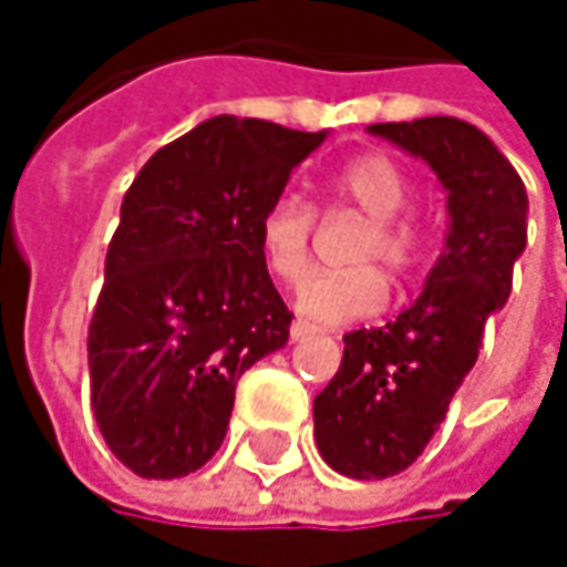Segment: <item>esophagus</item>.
Wrapping results in <instances>:
<instances>
[{"label": "esophagus", "mask_w": 567, "mask_h": 567, "mask_svg": "<svg viewBox=\"0 0 567 567\" xmlns=\"http://www.w3.org/2000/svg\"><path fill=\"white\" fill-rule=\"evenodd\" d=\"M318 328L315 324H308V321H291V328H288V338L291 341H305V338H311Z\"/></svg>", "instance_id": "esophagus-1"}]
</instances>
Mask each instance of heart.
I'll return each mask as SVG.
<instances>
[{
  "label": "heart",
  "instance_id": "obj_1",
  "mask_svg": "<svg viewBox=\"0 0 567 567\" xmlns=\"http://www.w3.org/2000/svg\"><path fill=\"white\" fill-rule=\"evenodd\" d=\"M328 189L334 203L351 206L371 219V229L361 239L358 259H381L388 269L403 272L420 249V233L410 216H403L410 203V179L384 154H361L328 176ZM315 233V209L285 193L272 199L256 226V243L266 269L282 279L295 282L301 269L308 266ZM388 301V282L374 266L358 269H315L295 288V308L298 315L321 321V324H348L371 318Z\"/></svg>",
  "mask_w": 567,
  "mask_h": 567
}]
</instances>
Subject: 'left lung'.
<instances>
[{
	"label": "left lung",
	"instance_id": "left-lung-1",
	"mask_svg": "<svg viewBox=\"0 0 567 567\" xmlns=\"http://www.w3.org/2000/svg\"><path fill=\"white\" fill-rule=\"evenodd\" d=\"M368 134L436 173L450 213L416 301L384 328L344 334L341 368L315 396L321 460L351 480H388L433 440L480 358L489 315L509 301L528 196L499 147L460 117L371 124Z\"/></svg>",
	"mask_w": 567,
	"mask_h": 567
}]
</instances>
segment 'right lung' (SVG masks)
<instances>
[{"instance_id":"1","label":"right lung","mask_w":567,"mask_h":567,"mask_svg":"<svg viewBox=\"0 0 567 567\" xmlns=\"http://www.w3.org/2000/svg\"><path fill=\"white\" fill-rule=\"evenodd\" d=\"M324 137L219 114L161 147L124 193L87 368L101 436L137 476L199 470L226 436L243 371L285 348L291 315L256 226Z\"/></svg>"}]
</instances>
